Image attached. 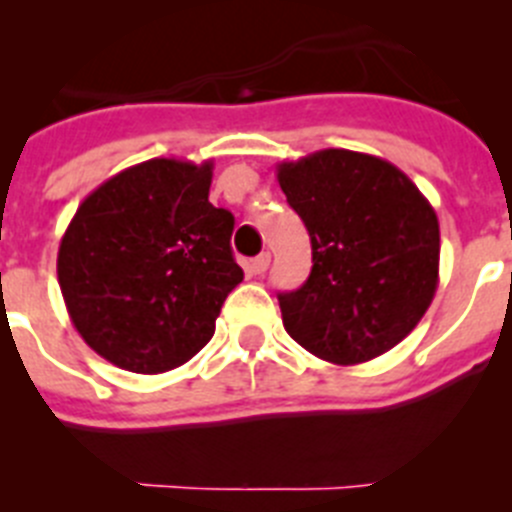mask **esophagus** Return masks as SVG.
<instances>
[{
	"label": "esophagus",
	"instance_id": "obj_1",
	"mask_svg": "<svg viewBox=\"0 0 512 512\" xmlns=\"http://www.w3.org/2000/svg\"><path fill=\"white\" fill-rule=\"evenodd\" d=\"M269 264H271V253L264 251V253H259V256L251 261V264H248V269H251V274H264V271L269 269Z\"/></svg>",
	"mask_w": 512,
	"mask_h": 512
}]
</instances>
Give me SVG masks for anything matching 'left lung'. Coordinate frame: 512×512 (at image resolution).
Masks as SVG:
<instances>
[{
	"mask_svg": "<svg viewBox=\"0 0 512 512\" xmlns=\"http://www.w3.org/2000/svg\"><path fill=\"white\" fill-rule=\"evenodd\" d=\"M277 179L312 243V271L279 295L284 328L330 364H364L420 323L438 287L431 202L395 164L325 148L282 161Z\"/></svg>",
	"mask_w": 512,
	"mask_h": 512,
	"instance_id": "left-lung-1",
	"label": "left lung"
}]
</instances>
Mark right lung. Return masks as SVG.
I'll list each match as a JSON object with an SVG mask.
<instances>
[{"instance_id":"right-lung-1","label":"right lung","mask_w":512,"mask_h":512,"mask_svg":"<svg viewBox=\"0 0 512 512\" xmlns=\"http://www.w3.org/2000/svg\"><path fill=\"white\" fill-rule=\"evenodd\" d=\"M212 161L151 158L99 184L58 246V284L79 336L125 372H169L215 333L243 282L233 215L210 197Z\"/></svg>"}]
</instances>
